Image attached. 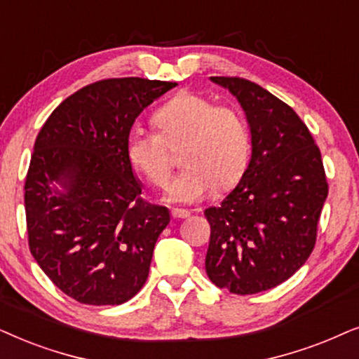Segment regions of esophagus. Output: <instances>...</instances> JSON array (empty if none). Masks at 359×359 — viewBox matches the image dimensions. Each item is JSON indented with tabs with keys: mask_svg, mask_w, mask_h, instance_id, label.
<instances>
[{
	"mask_svg": "<svg viewBox=\"0 0 359 359\" xmlns=\"http://www.w3.org/2000/svg\"><path fill=\"white\" fill-rule=\"evenodd\" d=\"M170 215H172V218H187V217H190V212L185 208H172Z\"/></svg>",
	"mask_w": 359,
	"mask_h": 359,
	"instance_id": "1",
	"label": "esophagus"
}]
</instances>
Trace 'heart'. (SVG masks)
Listing matches in <instances>:
<instances>
[{
	"mask_svg": "<svg viewBox=\"0 0 359 359\" xmlns=\"http://www.w3.org/2000/svg\"><path fill=\"white\" fill-rule=\"evenodd\" d=\"M157 133L131 128L126 159L156 187H165L170 175L167 147L184 144L185 165L167 190L175 203H195L217 187L238 182L250 157V131L243 114L226 104H215L197 93H179L154 114Z\"/></svg>",
	"mask_w": 359,
	"mask_h": 359,
	"instance_id": "obj_1",
	"label": "heart"
}]
</instances>
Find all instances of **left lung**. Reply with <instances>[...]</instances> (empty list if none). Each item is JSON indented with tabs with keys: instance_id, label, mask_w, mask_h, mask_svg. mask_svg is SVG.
<instances>
[{
	"instance_id": "left-lung-1",
	"label": "left lung",
	"mask_w": 359,
	"mask_h": 359,
	"mask_svg": "<svg viewBox=\"0 0 359 359\" xmlns=\"http://www.w3.org/2000/svg\"><path fill=\"white\" fill-rule=\"evenodd\" d=\"M245 111L251 157L219 207L205 210L212 233L205 269L231 294L269 290L309 259L328 195L320 149L289 104L236 76H210Z\"/></svg>"
}]
</instances>
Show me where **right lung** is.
<instances>
[{
    "label": "right lung",
    "instance_id": "right-lung-1",
    "mask_svg": "<svg viewBox=\"0 0 359 359\" xmlns=\"http://www.w3.org/2000/svg\"><path fill=\"white\" fill-rule=\"evenodd\" d=\"M174 87L102 80L64 100L37 135L24 185L29 250L76 302L119 305L146 283L170 213L140 198L124 146L142 109Z\"/></svg>",
    "mask_w": 359,
    "mask_h": 359
}]
</instances>
